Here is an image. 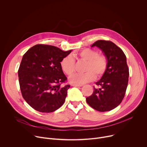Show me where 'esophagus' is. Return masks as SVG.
Instances as JSON below:
<instances>
[{"mask_svg": "<svg viewBox=\"0 0 147 147\" xmlns=\"http://www.w3.org/2000/svg\"><path fill=\"white\" fill-rule=\"evenodd\" d=\"M71 86H75V87H81L82 86V84H71Z\"/></svg>", "mask_w": 147, "mask_h": 147, "instance_id": "34e87169", "label": "esophagus"}]
</instances>
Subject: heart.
<instances>
[{
	"label": "heart",
	"mask_w": 147,
	"mask_h": 147,
	"mask_svg": "<svg viewBox=\"0 0 147 147\" xmlns=\"http://www.w3.org/2000/svg\"><path fill=\"white\" fill-rule=\"evenodd\" d=\"M79 59L86 62L83 74H75L70 77V81L77 84H82L100 79L106 73L108 65L106 56L90 48H85L77 54ZM62 70L68 76L75 72L76 62L71 55L64 57L60 62Z\"/></svg>",
	"instance_id": "1"
}]
</instances>
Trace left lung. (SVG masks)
Masks as SVG:
<instances>
[{"instance_id": "obj_1", "label": "left lung", "mask_w": 147, "mask_h": 147, "mask_svg": "<svg viewBox=\"0 0 147 147\" xmlns=\"http://www.w3.org/2000/svg\"><path fill=\"white\" fill-rule=\"evenodd\" d=\"M99 47L107 58L108 65L105 74L96 83L92 94L86 97L87 103L99 112L109 111L122 101L128 86L129 68L126 55L122 49L111 41L98 40L91 47Z\"/></svg>"}]
</instances>
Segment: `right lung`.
<instances>
[{"mask_svg": "<svg viewBox=\"0 0 147 147\" xmlns=\"http://www.w3.org/2000/svg\"><path fill=\"white\" fill-rule=\"evenodd\" d=\"M71 50L63 51L55 46L37 44L24 55L18 70L23 98L35 110L53 112L63 105L70 86L60 62Z\"/></svg>", "mask_w": 147, "mask_h": 147, "instance_id": "add662e5", "label": "right lung"}]
</instances>
